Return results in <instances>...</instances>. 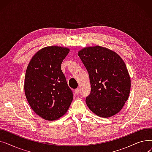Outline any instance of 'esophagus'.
Wrapping results in <instances>:
<instances>
[{
    "mask_svg": "<svg viewBox=\"0 0 152 152\" xmlns=\"http://www.w3.org/2000/svg\"><path fill=\"white\" fill-rule=\"evenodd\" d=\"M79 91H80V89H79V88H77V89H75V94H77V95L79 94Z\"/></svg>",
    "mask_w": 152,
    "mask_h": 152,
    "instance_id": "1",
    "label": "esophagus"
}]
</instances>
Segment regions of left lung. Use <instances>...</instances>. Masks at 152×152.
<instances>
[{
  "mask_svg": "<svg viewBox=\"0 0 152 152\" xmlns=\"http://www.w3.org/2000/svg\"><path fill=\"white\" fill-rule=\"evenodd\" d=\"M89 73L91 91L86 103L94 113L111 117L122 109L131 90V79L123 59L100 46L86 47L77 53Z\"/></svg>",
  "mask_w": 152,
  "mask_h": 152,
  "instance_id": "1",
  "label": "left lung"
}]
</instances>
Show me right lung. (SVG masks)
Returning a JSON list of instances; mask_svg holds the SVG:
<instances>
[{
	"instance_id": "add662e5",
	"label": "right lung",
	"mask_w": 152,
	"mask_h": 152,
	"mask_svg": "<svg viewBox=\"0 0 152 152\" xmlns=\"http://www.w3.org/2000/svg\"><path fill=\"white\" fill-rule=\"evenodd\" d=\"M69 49L58 46L46 47L31 58L25 78V92L31 108L47 121L65 115L73 99L61 64Z\"/></svg>"
}]
</instances>
